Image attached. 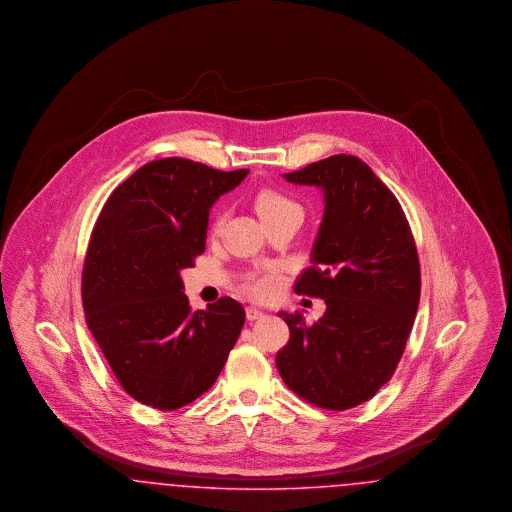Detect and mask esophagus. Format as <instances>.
<instances>
[{
  "label": "esophagus",
  "instance_id": "esophagus-1",
  "mask_svg": "<svg viewBox=\"0 0 512 512\" xmlns=\"http://www.w3.org/2000/svg\"><path fill=\"white\" fill-rule=\"evenodd\" d=\"M245 317H247V320H257V318L265 317V313L261 309H257V307H247L245 309Z\"/></svg>",
  "mask_w": 512,
  "mask_h": 512
}]
</instances>
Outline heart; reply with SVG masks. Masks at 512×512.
<instances>
[{"instance_id":"1","label":"heart","mask_w":512,"mask_h":512,"mask_svg":"<svg viewBox=\"0 0 512 512\" xmlns=\"http://www.w3.org/2000/svg\"><path fill=\"white\" fill-rule=\"evenodd\" d=\"M255 209L263 220L272 219V217H278L284 213H299L301 215V207L293 201L292 197H288L278 190H272V188H265L255 195ZM272 286H274V282L268 276H259L249 282L251 292L257 293V295H268L272 292Z\"/></svg>"}]
</instances>
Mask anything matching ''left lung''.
Masks as SVG:
<instances>
[{
  "label": "left lung",
  "mask_w": 512,
  "mask_h": 512,
  "mask_svg": "<svg viewBox=\"0 0 512 512\" xmlns=\"http://www.w3.org/2000/svg\"><path fill=\"white\" fill-rule=\"evenodd\" d=\"M292 184L317 186L324 217L295 292L320 297L324 317L278 313L290 341L276 366L290 390L328 411L357 407L397 368L420 301V265L407 217L388 186L355 155H332Z\"/></svg>",
  "instance_id": "8db88e82"
}]
</instances>
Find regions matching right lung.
Returning <instances> with one entry per match:
<instances>
[{"instance_id":"obj_1","label":"right lung","mask_w":512,"mask_h":512,"mask_svg":"<svg viewBox=\"0 0 512 512\" xmlns=\"http://www.w3.org/2000/svg\"><path fill=\"white\" fill-rule=\"evenodd\" d=\"M247 172L157 159L96 220L82 270L86 322L124 391L147 407L174 411L209 390L244 328L232 297L192 311L180 270L205 251L213 203Z\"/></svg>"}]
</instances>
